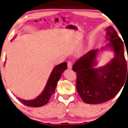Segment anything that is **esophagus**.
<instances>
[{
    "label": "esophagus",
    "instance_id": "obj_1",
    "mask_svg": "<svg viewBox=\"0 0 128 128\" xmlns=\"http://www.w3.org/2000/svg\"><path fill=\"white\" fill-rule=\"evenodd\" d=\"M72 64L71 62H68V69H72Z\"/></svg>",
    "mask_w": 128,
    "mask_h": 128
}]
</instances>
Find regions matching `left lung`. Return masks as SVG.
<instances>
[{"instance_id":"obj_1","label":"left lung","mask_w":128,"mask_h":128,"mask_svg":"<svg viewBox=\"0 0 128 128\" xmlns=\"http://www.w3.org/2000/svg\"><path fill=\"white\" fill-rule=\"evenodd\" d=\"M106 31V38L109 43L100 50L88 52L72 68L76 72L79 95L87 104H100L113 98L128 77L123 42L113 26H108ZM106 48H110L114 56L104 66L96 67L99 53Z\"/></svg>"}]
</instances>
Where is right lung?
<instances>
[{"label":"right lung","instance_id":"obj_1","mask_svg":"<svg viewBox=\"0 0 128 128\" xmlns=\"http://www.w3.org/2000/svg\"><path fill=\"white\" fill-rule=\"evenodd\" d=\"M15 37L11 41L13 40ZM66 69V62L62 63L56 65L52 70L44 90L40 95L38 96L32 100H24L20 97H17L16 98L24 105L33 108H38L46 104L54 92L57 84L62 74Z\"/></svg>","mask_w":128,"mask_h":128}]
</instances>
